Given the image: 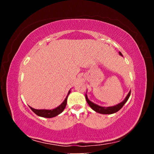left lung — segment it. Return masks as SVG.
<instances>
[{
  "label": "left lung",
  "instance_id": "left-lung-1",
  "mask_svg": "<svg viewBox=\"0 0 154 154\" xmlns=\"http://www.w3.org/2000/svg\"><path fill=\"white\" fill-rule=\"evenodd\" d=\"M119 54L121 56H123V54L121 52H119ZM130 92H131V90L129 92V93L128 94V95L126 96V97L124 99V100L123 102H121V103H119V104H118L116 105H115V106H109V107H105V106H99V105L94 104L91 101L89 100V99L88 98V96L87 94H85V99H86V101H87L88 104H89V106L91 107L92 110H94V111H96V112L97 113H102V114H112V113H114L116 112H117V111H119L120 109H121L122 107L123 106V105L125 104L126 102H127V101L128 100V99L130 97Z\"/></svg>",
  "mask_w": 154,
  "mask_h": 154
}]
</instances>
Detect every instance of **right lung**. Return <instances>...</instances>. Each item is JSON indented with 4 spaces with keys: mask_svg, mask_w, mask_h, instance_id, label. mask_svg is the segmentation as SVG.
Instances as JSON below:
<instances>
[{
    "mask_svg": "<svg viewBox=\"0 0 154 154\" xmlns=\"http://www.w3.org/2000/svg\"><path fill=\"white\" fill-rule=\"evenodd\" d=\"M70 92H71V90H69L68 92V94H67L66 97L65 98L64 102H63L60 106L57 107V108H54L53 109H35L30 106V109L35 113V114L38 116L43 117V118H48V119H50V118L55 117L59 114H60V113L64 111V109L66 106L67 98H68V96L69 94H70Z\"/></svg>",
    "mask_w": 154,
    "mask_h": 154,
    "instance_id": "right-lung-1",
    "label": "right lung"
}]
</instances>
